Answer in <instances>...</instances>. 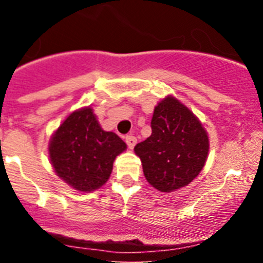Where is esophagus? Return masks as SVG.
I'll return each instance as SVG.
<instances>
[{
	"label": "esophagus",
	"mask_w": 263,
	"mask_h": 263,
	"mask_svg": "<svg viewBox=\"0 0 263 263\" xmlns=\"http://www.w3.org/2000/svg\"><path fill=\"white\" fill-rule=\"evenodd\" d=\"M125 141H126V143H127V146L129 147V148H134L135 144L137 143V138H136L135 136H132V135L126 136Z\"/></svg>",
	"instance_id": "34e87169"
}]
</instances>
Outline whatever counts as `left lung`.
<instances>
[{
    "instance_id": "1",
    "label": "left lung",
    "mask_w": 263,
    "mask_h": 263,
    "mask_svg": "<svg viewBox=\"0 0 263 263\" xmlns=\"http://www.w3.org/2000/svg\"><path fill=\"white\" fill-rule=\"evenodd\" d=\"M149 137L135 147L147 182L165 193L188 185L203 170L209 152L201 122L182 102L167 96L155 107Z\"/></svg>"
}]
</instances>
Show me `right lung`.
I'll return each mask as SVG.
<instances>
[{"label": "right lung", "mask_w": 263, "mask_h": 263, "mask_svg": "<svg viewBox=\"0 0 263 263\" xmlns=\"http://www.w3.org/2000/svg\"><path fill=\"white\" fill-rule=\"evenodd\" d=\"M126 143L99 125L91 107L74 111L54 132L49 157L57 176L80 192L104 185L112 172L116 156Z\"/></svg>", "instance_id": "right-lung-1"}]
</instances>
